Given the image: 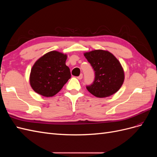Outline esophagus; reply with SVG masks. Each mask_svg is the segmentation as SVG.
<instances>
[{"instance_id":"34e87169","label":"esophagus","mask_w":157,"mask_h":157,"mask_svg":"<svg viewBox=\"0 0 157 157\" xmlns=\"http://www.w3.org/2000/svg\"><path fill=\"white\" fill-rule=\"evenodd\" d=\"M77 78L78 79V80H81L82 78V74H80L78 77H77Z\"/></svg>"}]
</instances>
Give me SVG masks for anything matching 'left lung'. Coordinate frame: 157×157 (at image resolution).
<instances>
[{"mask_svg": "<svg viewBox=\"0 0 157 157\" xmlns=\"http://www.w3.org/2000/svg\"><path fill=\"white\" fill-rule=\"evenodd\" d=\"M91 65L95 78L88 91L97 98H106L116 93L124 82V73L121 64L111 53L96 50L84 54Z\"/></svg>", "mask_w": 157, "mask_h": 157, "instance_id": "1", "label": "left lung"}]
</instances>
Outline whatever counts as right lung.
I'll use <instances>...</instances> for the list:
<instances>
[{
	"instance_id": "right-lung-1",
	"label": "right lung",
	"mask_w": 157,
	"mask_h": 157,
	"mask_svg": "<svg viewBox=\"0 0 157 157\" xmlns=\"http://www.w3.org/2000/svg\"><path fill=\"white\" fill-rule=\"evenodd\" d=\"M67 57L51 51L36 61L30 74V84L35 92L52 97L60 91L71 78L70 69L65 65Z\"/></svg>"
}]
</instances>
